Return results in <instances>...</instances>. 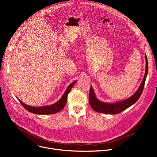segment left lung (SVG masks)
I'll list each match as a JSON object with an SVG mask.
<instances>
[{"label": "left lung", "instance_id": "left-lung-1", "mask_svg": "<svg viewBox=\"0 0 157 157\" xmlns=\"http://www.w3.org/2000/svg\"><path fill=\"white\" fill-rule=\"evenodd\" d=\"M145 60H146V66H145V73L144 78L142 80L139 88L136 91V92L131 96L130 98H128L124 100L114 102V103H106L103 102L98 99L95 94V93L93 90V87L91 86V89L90 91V97H89V101L91 108L96 112L109 114V115H116L121 111L125 110L128 108L130 107L133 104H135L140 98L142 91L144 90V85L145 82V80L148 75V64L147 57L145 54Z\"/></svg>", "mask_w": 157, "mask_h": 157}]
</instances>
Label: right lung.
<instances>
[{
    "instance_id": "add662e5",
    "label": "right lung",
    "mask_w": 157,
    "mask_h": 157,
    "mask_svg": "<svg viewBox=\"0 0 157 157\" xmlns=\"http://www.w3.org/2000/svg\"><path fill=\"white\" fill-rule=\"evenodd\" d=\"M76 80L71 82L68 87L67 88L66 90L64 93L62 97L59 99V100L56 102L54 104L50 105H46V106H32L30 105H27L24 103L22 101H21L19 98V101L21 103V105L24 106V108L32 113L37 114V115H51V114H55L60 111L66 105L67 102V95L71 91V88H73L74 84L76 82Z\"/></svg>"
}]
</instances>
